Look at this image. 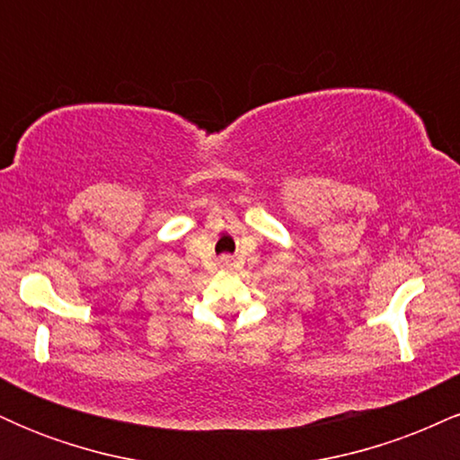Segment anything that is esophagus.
I'll return each mask as SVG.
<instances>
[{"instance_id":"1","label":"esophagus","mask_w":460,"mask_h":460,"mask_svg":"<svg viewBox=\"0 0 460 460\" xmlns=\"http://www.w3.org/2000/svg\"><path fill=\"white\" fill-rule=\"evenodd\" d=\"M218 263H220V268H231V260H229V257H223V260H220Z\"/></svg>"}]
</instances>
